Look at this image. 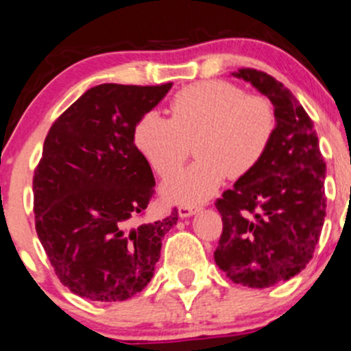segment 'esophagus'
I'll use <instances>...</instances> for the list:
<instances>
[{"mask_svg":"<svg viewBox=\"0 0 351 351\" xmlns=\"http://www.w3.org/2000/svg\"><path fill=\"white\" fill-rule=\"evenodd\" d=\"M202 206H190V205H182L178 206V215L182 217V219H186V217H191L195 215L197 212H200Z\"/></svg>","mask_w":351,"mask_h":351,"instance_id":"1","label":"esophagus"}]
</instances>
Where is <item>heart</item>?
<instances>
[{"label": "heart", "instance_id": "heart-1", "mask_svg": "<svg viewBox=\"0 0 351 351\" xmlns=\"http://www.w3.org/2000/svg\"><path fill=\"white\" fill-rule=\"evenodd\" d=\"M171 112L166 117L147 110L132 129V139L151 168L165 176L186 159L189 143L199 138L201 160L163 182L166 198L176 204H200L228 175L237 178L252 171L276 131L271 102L225 80L182 88L173 97Z\"/></svg>", "mask_w": 351, "mask_h": 351}]
</instances>
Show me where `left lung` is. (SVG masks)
I'll return each mask as SVG.
<instances>
[{
  "label": "left lung",
  "instance_id": "8db88e82",
  "mask_svg": "<svg viewBox=\"0 0 351 351\" xmlns=\"http://www.w3.org/2000/svg\"><path fill=\"white\" fill-rule=\"evenodd\" d=\"M274 106L276 131L263 160L217 200L223 230L215 263L235 284L271 287L311 261L326 215L318 136L293 92L256 69L232 73Z\"/></svg>",
  "mask_w": 351,
  "mask_h": 351
}]
</instances>
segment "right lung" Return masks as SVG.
Segmentation results:
<instances>
[{
  "label": "right lung",
  "mask_w": 351,
  "mask_h": 351,
  "mask_svg": "<svg viewBox=\"0 0 351 351\" xmlns=\"http://www.w3.org/2000/svg\"><path fill=\"white\" fill-rule=\"evenodd\" d=\"M173 84L88 88L51 124L33 176L40 242L60 282L90 301L141 293L178 212L143 222L154 193L132 129Z\"/></svg>",
  "instance_id": "1"
}]
</instances>
